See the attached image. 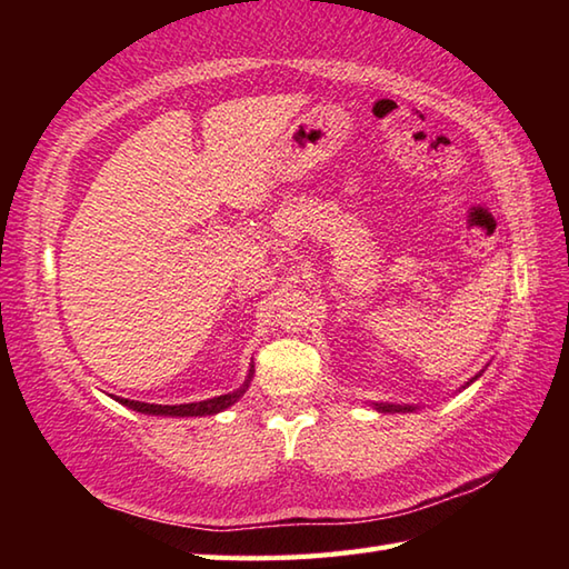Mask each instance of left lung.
<instances>
[{"instance_id": "1", "label": "left lung", "mask_w": 569, "mask_h": 569, "mask_svg": "<svg viewBox=\"0 0 569 569\" xmlns=\"http://www.w3.org/2000/svg\"><path fill=\"white\" fill-rule=\"evenodd\" d=\"M485 371V369H481ZM481 371L477 373V377H471L465 386H469V383H475L479 377H481ZM462 386V389H465ZM371 408H377L379 413H413V410L418 408V406H408V403H371Z\"/></svg>"}]
</instances>
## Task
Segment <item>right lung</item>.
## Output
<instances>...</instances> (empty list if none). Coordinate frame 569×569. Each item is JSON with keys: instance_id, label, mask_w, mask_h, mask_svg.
Masks as SVG:
<instances>
[{"instance_id": "1", "label": "right lung", "mask_w": 569, "mask_h": 569, "mask_svg": "<svg viewBox=\"0 0 569 569\" xmlns=\"http://www.w3.org/2000/svg\"><path fill=\"white\" fill-rule=\"evenodd\" d=\"M251 377H253V365L247 373L244 383L239 386L237 391H229L224 396H214V398H208V401H198V403H180V406H159V403H141V401H129V398H114V401H119L122 406L137 410V413H143V416H168V418H202V416H214V413H222V410H227L229 406H234L241 396L247 393L249 383H251Z\"/></svg>"}]
</instances>
